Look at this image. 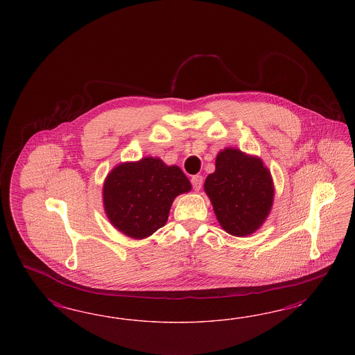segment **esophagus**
Instances as JSON below:
<instances>
[{"mask_svg":"<svg viewBox=\"0 0 355 355\" xmlns=\"http://www.w3.org/2000/svg\"><path fill=\"white\" fill-rule=\"evenodd\" d=\"M191 183H193V187L196 190V191H199L200 190V187H202V184H203V177L202 175H193L191 177Z\"/></svg>","mask_w":355,"mask_h":355,"instance_id":"34e87169","label":"esophagus"}]
</instances>
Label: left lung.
Returning <instances> with one entry per match:
<instances>
[{
  "label": "left lung",
  "mask_w": 355,
  "mask_h": 355,
  "mask_svg": "<svg viewBox=\"0 0 355 355\" xmlns=\"http://www.w3.org/2000/svg\"><path fill=\"white\" fill-rule=\"evenodd\" d=\"M205 182L216 218L226 233L248 236L267 220L275 199L272 174L255 155L227 147L216 156Z\"/></svg>",
  "instance_id": "obj_1"
}]
</instances>
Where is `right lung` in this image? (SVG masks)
<instances>
[{
  "label": "right lung",
  "mask_w": 355,
  "mask_h": 355,
  "mask_svg": "<svg viewBox=\"0 0 355 355\" xmlns=\"http://www.w3.org/2000/svg\"><path fill=\"white\" fill-rule=\"evenodd\" d=\"M191 191L180 166L159 157L121 162L107 173L103 205L107 220L122 234L144 239L166 224L173 200Z\"/></svg>",
  "instance_id": "obj_1"
}]
</instances>
